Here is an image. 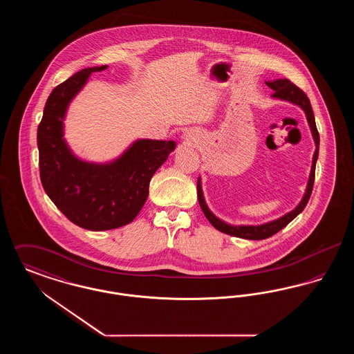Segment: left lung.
I'll use <instances>...</instances> for the list:
<instances>
[{
	"mask_svg": "<svg viewBox=\"0 0 354 354\" xmlns=\"http://www.w3.org/2000/svg\"><path fill=\"white\" fill-rule=\"evenodd\" d=\"M268 87L273 90L272 98L276 100H283V101L290 102L295 103L297 106H300L306 115V120L309 123L310 131L313 135L315 143H316V151L313 153V160H312V169L309 174V180L308 185L305 189L303 199L301 202L297 204V207L295 209H292L290 212L286 214L284 216L279 218V219L272 220L268 223L260 224V225H231L219 218H216L208 208L207 203L204 201L203 196L202 180L201 178L198 179V199L199 204L202 207L203 214L205 215V218L208 221L216 228L220 232H224L227 235L236 236L240 239H247V240H263L270 236L277 234L280 230H283L286 225H288L292 220L295 219L299 214L303 212L305 205L308 204V201L310 198L312 189H313V183H315V172H316V162L319 158V146H320V135L316 127V122H315V115H313V110L310 106V102L308 100L306 94L304 93L301 88H299L296 84H292L289 80H274V81H267L266 82Z\"/></svg>",
	"mask_w": 354,
	"mask_h": 354,
	"instance_id": "8db88e82",
	"label": "left lung"
}]
</instances>
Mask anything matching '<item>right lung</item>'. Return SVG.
<instances>
[{"instance_id": "1", "label": "right lung", "mask_w": 354, "mask_h": 354, "mask_svg": "<svg viewBox=\"0 0 354 354\" xmlns=\"http://www.w3.org/2000/svg\"><path fill=\"white\" fill-rule=\"evenodd\" d=\"M104 68H84L54 87L37 131L45 192L71 223L90 231L131 223L147 201L152 175L176 146L174 140L138 139L115 160L103 165L84 162L71 152L64 139L68 104L90 74Z\"/></svg>"}]
</instances>
